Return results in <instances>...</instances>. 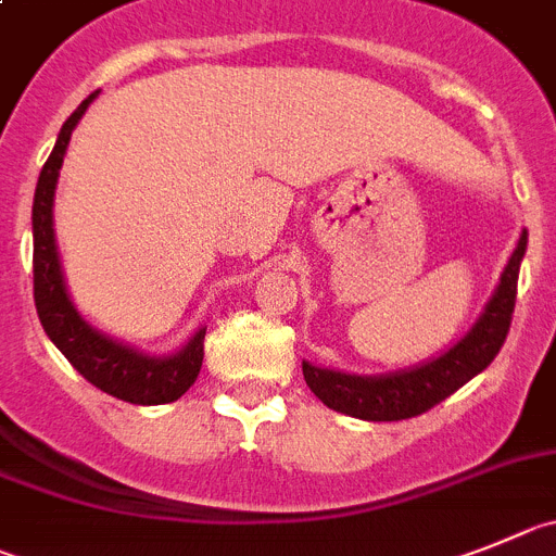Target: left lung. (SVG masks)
<instances>
[{
	"label": "left lung",
	"mask_w": 556,
	"mask_h": 556,
	"mask_svg": "<svg viewBox=\"0 0 556 556\" xmlns=\"http://www.w3.org/2000/svg\"><path fill=\"white\" fill-rule=\"evenodd\" d=\"M523 252H527V230L518 238V247L513 249L500 285L491 293L480 318L442 356L408 367V370L387 372V376H354V372L324 370V367L302 362L307 387L329 408L367 419V422H397V419L425 414L435 403L453 395L466 381H471L477 372L485 370L505 345L513 307H516L518 268H521Z\"/></svg>",
	"instance_id": "1"
}]
</instances>
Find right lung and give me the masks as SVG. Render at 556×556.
<instances>
[{"mask_svg":"<svg viewBox=\"0 0 556 556\" xmlns=\"http://www.w3.org/2000/svg\"><path fill=\"white\" fill-rule=\"evenodd\" d=\"M98 92L87 96L71 117L62 123L60 137L49 161L40 169L38 189L33 202V271H35V307L46 334L65 359L106 395L134 406H161L173 403L197 381L202 367V340L205 329L197 331L184 349L173 356H148L128 349L123 342L92 329L67 295L62 277L60 252L54 238V189L60 178L62 159L76 123Z\"/></svg>","mask_w":556,"mask_h":556,"instance_id":"obj_1","label":"right lung"}]
</instances>
